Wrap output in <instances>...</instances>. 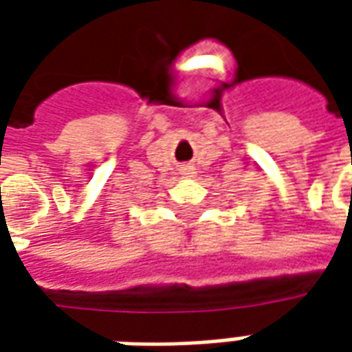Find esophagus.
Wrapping results in <instances>:
<instances>
[{
	"instance_id": "1",
	"label": "esophagus",
	"mask_w": 352,
	"mask_h": 352,
	"mask_svg": "<svg viewBox=\"0 0 352 352\" xmlns=\"http://www.w3.org/2000/svg\"><path fill=\"white\" fill-rule=\"evenodd\" d=\"M179 173L183 177H192L196 171H194V166H190V164H181L179 166Z\"/></svg>"
}]
</instances>
